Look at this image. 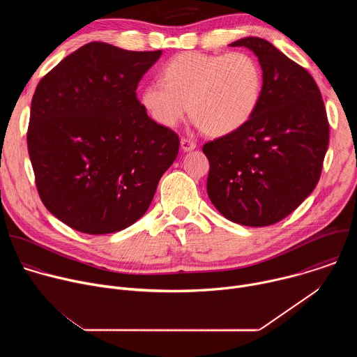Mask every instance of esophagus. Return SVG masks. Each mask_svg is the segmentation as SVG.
<instances>
[{
    "label": "esophagus",
    "mask_w": 357,
    "mask_h": 357,
    "mask_svg": "<svg viewBox=\"0 0 357 357\" xmlns=\"http://www.w3.org/2000/svg\"><path fill=\"white\" fill-rule=\"evenodd\" d=\"M181 148H182L185 152L192 151V149L196 148V142L192 141V139H189V138H182V139H181Z\"/></svg>",
    "instance_id": "1"
}]
</instances>
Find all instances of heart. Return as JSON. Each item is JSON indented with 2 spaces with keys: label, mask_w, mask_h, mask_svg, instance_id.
<instances>
[{
  "label": "heart",
  "mask_w": 357,
  "mask_h": 357,
  "mask_svg": "<svg viewBox=\"0 0 357 357\" xmlns=\"http://www.w3.org/2000/svg\"><path fill=\"white\" fill-rule=\"evenodd\" d=\"M161 83H148L139 105L157 124L174 128L188 113L209 135H229L256 113L263 93L260 63L244 52H182L164 63Z\"/></svg>",
  "instance_id": "heart-1"
}]
</instances>
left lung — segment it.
Wrapping results in <instances>:
<instances>
[{
    "instance_id": "obj_1",
    "label": "left lung",
    "mask_w": 357,
    "mask_h": 357,
    "mask_svg": "<svg viewBox=\"0 0 357 357\" xmlns=\"http://www.w3.org/2000/svg\"><path fill=\"white\" fill-rule=\"evenodd\" d=\"M259 58L263 93L240 130L203 145L209 160L208 195L229 220L251 227L274 225L315 189L329 144V123L314 77L268 40L248 36Z\"/></svg>"
}]
</instances>
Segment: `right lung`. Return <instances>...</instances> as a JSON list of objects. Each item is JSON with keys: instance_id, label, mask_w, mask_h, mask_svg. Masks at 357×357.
Returning <instances> with one entry per match:
<instances>
[{"instance_id": "obj_1", "label": "right lung", "mask_w": 357, "mask_h": 357, "mask_svg": "<svg viewBox=\"0 0 357 357\" xmlns=\"http://www.w3.org/2000/svg\"><path fill=\"white\" fill-rule=\"evenodd\" d=\"M161 54L90 42L36 86L26 135L36 189L69 227L107 234L131 226L176 160L178 134L151 120L135 93Z\"/></svg>"}]
</instances>
